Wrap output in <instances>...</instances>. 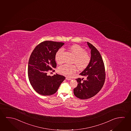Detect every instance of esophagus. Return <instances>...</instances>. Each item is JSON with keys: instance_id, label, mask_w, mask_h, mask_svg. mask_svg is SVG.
Returning a JSON list of instances; mask_svg holds the SVG:
<instances>
[{"instance_id": "1", "label": "esophagus", "mask_w": 131, "mask_h": 131, "mask_svg": "<svg viewBox=\"0 0 131 131\" xmlns=\"http://www.w3.org/2000/svg\"><path fill=\"white\" fill-rule=\"evenodd\" d=\"M66 80H71V78H70V77H66Z\"/></svg>"}]
</instances>
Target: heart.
Instances as JSON below:
<instances>
[{
    "instance_id": "heart-1",
    "label": "heart",
    "mask_w": 131,
    "mask_h": 131,
    "mask_svg": "<svg viewBox=\"0 0 131 131\" xmlns=\"http://www.w3.org/2000/svg\"><path fill=\"white\" fill-rule=\"evenodd\" d=\"M70 49L71 51L75 54L73 63L77 66L80 70H83L86 68L89 64L91 59L89 53L85 51L82 47L77 45H73L71 46ZM64 50V49L60 48L56 54V60L59 64H61L63 62L62 56ZM58 70L61 74L70 76L77 71V68L74 64H64L59 67Z\"/></svg>"
}]
</instances>
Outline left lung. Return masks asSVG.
<instances>
[{"instance_id": "obj_1", "label": "left lung", "mask_w": 131, "mask_h": 131, "mask_svg": "<svg viewBox=\"0 0 131 131\" xmlns=\"http://www.w3.org/2000/svg\"><path fill=\"white\" fill-rule=\"evenodd\" d=\"M91 50L89 64L80 75L86 80L77 79L78 85L74 89L75 96L81 99H87L95 96L104 85L106 77L104 62L100 52L92 45L87 42Z\"/></svg>"}]
</instances>
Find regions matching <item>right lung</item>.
I'll list each match as a JSON object with an SVG mask.
<instances>
[{
    "label": "right lung",
    "mask_w": 131,
    "mask_h": 131,
    "mask_svg": "<svg viewBox=\"0 0 131 131\" xmlns=\"http://www.w3.org/2000/svg\"><path fill=\"white\" fill-rule=\"evenodd\" d=\"M64 45L63 42L45 41L36 46L32 52L28 62V75L31 85L38 93L52 95L65 80L63 75L47 74L56 68L55 56Z\"/></svg>",
    "instance_id": "obj_1"
}]
</instances>
